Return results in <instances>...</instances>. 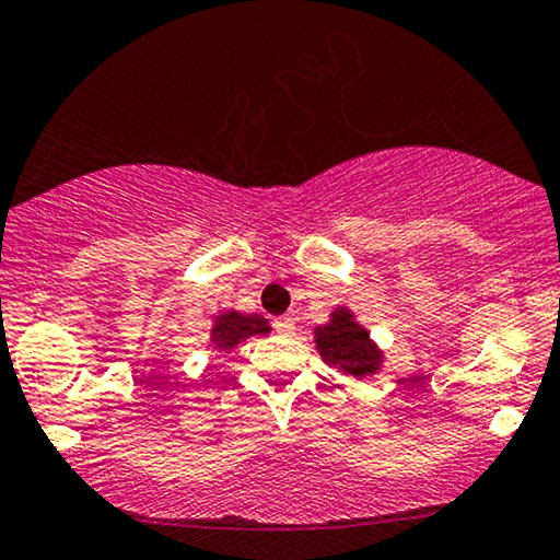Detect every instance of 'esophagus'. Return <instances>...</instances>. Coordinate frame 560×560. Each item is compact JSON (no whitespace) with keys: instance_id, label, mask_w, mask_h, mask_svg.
<instances>
[{"instance_id":"esophagus-1","label":"esophagus","mask_w":560,"mask_h":560,"mask_svg":"<svg viewBox=\"0 0 560 560\" xmlns=\"http://www.w3.org/2000/svg\"><path fill=\"white\" fill-rule=\"evenodd\" d=\"M273 329H277L279 335H294V319L291 317H277L273 319Z\"/></svg>"}]
</instances>
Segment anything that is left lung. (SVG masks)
Here are the masks:
<instances>
[{
  "mask_svg": "<svg viewBox=\"0 0 560 560\" xmlns=\"http://www.w3.org/2000/svg\"><path fill=\"white\" fill-rule=\"evenodd\" d=\"M317 348L327 365L340 368L348 375L365 377L381 370L377 365H381L383 355L365 329L358 322H352L348 310L335 312L332 322L317 329Z\"/></svg>",
  "mask_w": 560,
  "mask_h": 560,
  "instance_id": "obj_1",
  "label": "left lung"
}]
</instances>
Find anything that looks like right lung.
Instances as JSON below:
<instances>
[{
	"label": "right lung",
	"mask_w": 560,
	"mask_h": 560,
	"mask_svg": "<svg viewBox=\"0 0 560 560\" xmlns=\"http://www.w3.org/2000/svg\"><path fill=\"white\" fill-rule=\"evenodd\" d=\"M269 332V322L261 317H243L238 312L220 314L212 327V342L218 348H233L241 340H246L250 335H266Z\"/></svg>",
	"instance_id": "add662e5"
}]
</instances>
